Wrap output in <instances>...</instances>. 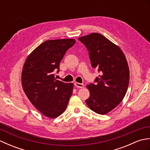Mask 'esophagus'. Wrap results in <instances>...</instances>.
Listing matches in <instances>:
<instances>
[{
	"mask_svg": "<svg viewBox=\"0 0 150 150\" xmlns=\"http://www.w3.org/2000/svg\"><path fill=\"white\" fill-rule=\"evenodd\" d=\"M75 86L77 88H84V84H81V83H79V82H75Z\"/></svg>",
	"mask_w": 150,
	"mask_h": 150,
	"instance_id": "obj_1",
	"label": "esophagus"
}]
</instances>
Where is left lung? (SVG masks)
I'll return each instance as SVG.
<instances>
[{
  "mask_svg": "<svg viewBox=\"0 0 150 150\" xmlns=\"http://www.w3.org/2000/svg\"><path fill=\"white\" fill-rule=\"evenodd\" d=\"M89 52L91 66L100 72L95 84L87 85L90 97L86 100L94 112L105 115L116 108L128 90L129 70L120 47L103 35L92 33L78 39Z\"/></svg>",
  "mask_w": 150,
  "mask_h": 150,
  "instance_id": "obj_1",
  "label": "left lung"
}]
</instances>
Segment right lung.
<instances>
[{"instance_id":"right-lung-1","label":"right lung","mask_w":150,"mask_h":150,"mask_svg":"<svg viewBox=\"0 0 150 150\" xmlns=\"http://www.w3.org/2000/svg\"><path fill=\"white\" fill-rule=\"evenodd\" d=\"M75 43L72 39L47 40L37 47L24 62L22 85L31 103L44 116L53 119L66 109L73 89L55 79L53 71H59V64L66 51Z\"/></svg>"}]
</instances>
